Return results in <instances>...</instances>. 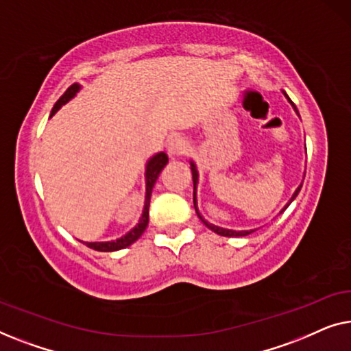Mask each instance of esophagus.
<instances>
[{"label": "esophagus", "instance_id": "34e87169", "mask_svg": "<svg viewBox=\"0 0 351 351\" xmlns=\"http://www.w3.org/2000/svg\"><path fill=\"white\" fill-rule=\"evenodd\" d=\"M186 152H189V143H186L185 138L174 137L171 138L169 143H167V153H169L171 156L185 155Z\"/></svg>", "mask_w": 351, "mask_h": 351}]
</instances>
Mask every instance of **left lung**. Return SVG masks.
<instances>
[{"label": "left lung", "instance_id": "8db88e82", "mask_svg": "<svg viewBox=\"0 0 351 351\" xmlns=\"http://www.w3.org/2000/svg\"><path fill=\"white\" fill-rule=\"evenodd\" d=\"M285 95H286V94H285ZM286 97H287V95H286ZM287 100H289V102L292 104V107H294V110H295V112H297V108H295V105H294V102H292V100H291L289 97H287ZM297 114H299V112H297ZM190 165H191V174H193V204H195L196 214H198V217H199L201 220H203V223L206 225V227H208L209 230H213V232H214V233H217V234H220V237H246V234H249V233H252V232H254V230H243V232H234V230H227V228L217 227V225H213V223L206 222V220H204L203 217H201V215H199V213H198V208H196V185H198V171H196V166H195V162H193V161H191V162H190ZM300 189H302V185H299V189H297V190H295V193H294V195H292V198H291V201H289V203H287V204H286V208H287V206H289V204L292 203V201H294V199H295V196H297V195H299V191H300ZM286 208H285V209H282V210H286ZM282 210H281V213H282Z\"/></svg>", "mask_w": 351, "mask_h": 351}]
</instances>
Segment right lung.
<instances>
[{
	"label": "right lung",
	"mask_w": 351,
	"mask_h": 351,
	"mask_svg": "<svg viewBox=\"0 0 351 351\" xmlns=\"http://www.w3.org/2000/svg\"><path fill=\"white\" fill-rule=\"evenodd\" d=\"M81 86L78 83L71 84L69 89L65 90L64 95L57 100L54 108H52L51 112V117L52 114H56L57 110H59L62 105H65L69 102L70 99H73L76 93H78ZM167 165V155L166 153H158L152 158L150 161L147 162V171H145V182H147V191H145V204H143V213H142V217L138 220V223L134 227L131 232L124 234L119 239H114V241H105V243H84L86 246L94 249V251H100V252H113V251H119V249H124L128 246H131L134 241H137L138 238L142 237V233L145 232L147 225H148V208H150V198H152V190L153 186H155V182L158 177H160L161 171L165 169V166Z\"/></svg>",
	"instance_id": "1"
}]
</instances>
